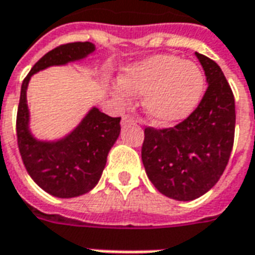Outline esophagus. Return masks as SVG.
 <instances>
[{"instance_id":"34e87169","label":"esophagus","mask_w":255,"mask_h":255,"mask_svg":"<svg viewBox=\"0 0 255 255\" xmlns=\"http://www.w3.org/2000/svg\"><path fill=\"white\" fill-rule=\"evenodd\" d=\"M128 123H138V120H136L133 116H131V115H124L122 119V124L123 126H126V124H128Z\"/></svg>"}]
</instances>
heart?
Instances as JSON below:
<instances>
[{"label": "heart", "mask_w": 255, "mask_h": 255, "mask_svg": "<svg viewBox=\"0 0 255 255\" xmlns=\"http://www.w3.org/2000/svg\"><path fill=\"white\" fill-rule=\"evenodd\" d=\"M113 94L120 102L127 94L144 97V111L157 124L168 126L187 119L202 98L205 76L192 61L158 54L127 67Z\"/></svg>", "instance_id": "b5f03b06"}]
</instances>
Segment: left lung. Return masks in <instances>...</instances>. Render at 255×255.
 Masks as SVG:
<instances>
[{"label":"left lung","mask_w":255,"mask_h":255,"mask_svg":"<svg viewBox=\"0 0 255 255\" xmlns=\"http://www.w3.org/2000/svg\"><path fill=\"white\" fill-rule=\"evenodd\" d=\"M208 89L191 115L173 128H144L142 162L165 197L192 201L213 187L230 160L235 136V100L221 68L195 53Z\"/></svg>","instance_id":"left-lung-1"}]
</instances>
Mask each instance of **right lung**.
Listing matches in <instances>:
<instances>
[{
    "instance_id": "add662e5",
    "label": "right lung",
    "mask_w": 255,
    "mask_h": 255,
    "mask_svg": "<svg viewBox=\"0 0 255 255\" xmlns=\"http://www.w3.org/2000/svg\"><path fill=\"white\" fill-rule=\"evenodd\" d=\"M94 50L91 42H73L56 47L32 67L21 84L16 119L20 155L32 180L53 197H79L97 186L108 154L120 135L122 119L108 116L94 106L64 138L39 140L30 131L27 87L34 73L83 60Z\"/></svg>"
}]
</instances>
